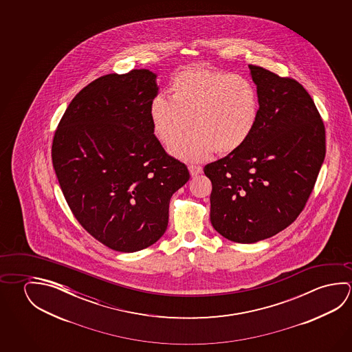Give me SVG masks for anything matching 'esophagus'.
Segmentation results:
<instances>
[{
    "label": "esophagus",
    "mask_w": 352,
    "mask_h": 352,
    "mask_svg": "<svg viewBox=\"0 0 352 352\" xmlns=\"http://www.w3.org/2000/svg\"><path fill=\"white\" fill-rule=\"evenodd\" d=\"M189 172H190L191 177H196V175L202 173V167L191 164V166H189Z\"/></svg>",
    "instance_id": "34e87169"
}]
</instances>
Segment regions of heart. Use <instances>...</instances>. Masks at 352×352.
Instances as JSON below:
<instances>
[{
    "label": "heart",
    "mask_w": 352,
    "mask_h": 352,
    "mask_svg": "<svg viewBox=\"0 0 352 352\" xmlns=\"http://www.w3.org/2000/svg\"><path fill=\"white\" fill-rule=\"evenodd\" d=\"M169 98L151 99L153 133L170 144L191 124L195 130L169 146L179 160L201 162L213 151L221 155L242 147L256 126L259 94L253 82L236 74L192 66L174 76Z\"/></svg>",
    "instance_id": "1"
}]
</instances>
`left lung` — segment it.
<instances>
[{
    "label": "left lung",
    "mask_w": 352,
    "mask_h": 352,
    "mask_svg": "<svg viewBox=\"0 0 352 352\" xmlns=\"http://www.w3.org/2000/svg\"><path fill=\"white\" fill-rule=\"evenodd\" d=\"M259 118L245 144L204 168L212 183L210 219L228 241L256 243L291 225L325 157V130L302 85L249 65Z\"/></svg>",
    "instance_id": "left-lung-1"
}]
</instances>
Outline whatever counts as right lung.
<instances>
[{"label": "right lung", "mask_w": 352, "mask_h": 352, "mask_svg": "<svg viewBox=\"0 0 352 352\" xmlns=\"http://www.w3.org/2000/svg\"><path fill=\"white\" fill-rule=\"evenodd\" d=\"M157 74L99 77L72 99L52 141V166L77 221L122 253L147 248L167 230L169 201L189 180L151 125Z\"/></svg>", "instance_id": "add662e5"}]
</instances>
